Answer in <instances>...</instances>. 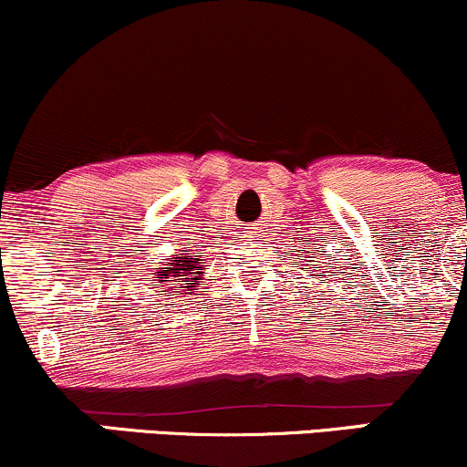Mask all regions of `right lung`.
Returning <instances> with one entry per match:
<instances>
[{
    "label": "right lung",
    "instance_id": "right-lung-1",
    "mask_svg": "<svg viewBox=\"0 0 467 467\" xmlns=\"http://www.w3.org/2000/svg\"><path fill=\"white\" fill-rule=\"evenodd\" d=\"M186 252V250H184ZM202 259H195L191 261L189 256H175L173 264H166L169 267H162V272H160L158 276L160 281H169V285H182V287H195L191 285V281L200 283L202 276H193L192 279H189V275H192V270H197V264H200ZM197 275H202V272H197Z\"/></svg>",
    "mask_w": 467,
    "mask_h": 467
}]
</instances>
